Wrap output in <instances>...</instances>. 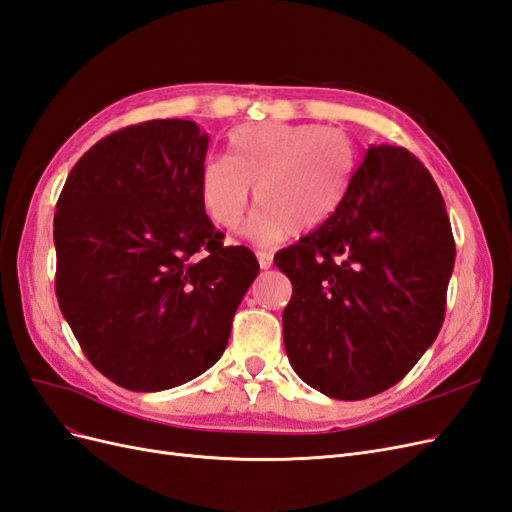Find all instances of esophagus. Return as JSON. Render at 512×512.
I'll return each mask as SVG.
<instances>
[{"label":"esophagus","instance_id":"1","mask_svg":"<svg viewBox=\"0 0 512 512\" xmlns=\"http://www.w3.org/2000/svg\"><path fill=\"white\" fill-rule=\"evenodd\" d=\"M260 269H269L273 265V254L271 252H256Z\"/></svg>","mask_w":512,"mask_h":512}]
</instances>
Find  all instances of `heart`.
Listing matches in <instances>:
<instances>
[{
	"mask_svg": "<svg viewBox=\"0 0 512 512\" xmlns=\"http://www.w3.org/2000/svg\"><path fill=\"white\" fill-rule=\"evenodd\" d=\"M352 173L350 141L337 130L301 123H247L228 136V158L200 164L198 194L207 218L235 228L250 205L258 207L245 235L273 243L294 228L309 230L331 218Z\"/></svg>",
	"mask_w": 512,
	"mask_h": 512,
	"instance_id": "b5f03b06",
	"label": "heart"
}]
</instances>
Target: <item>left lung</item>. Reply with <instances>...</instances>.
<instances>
[{
  "label": "left lung",
  "mask_w": 512,
  "mask_h": 512,
  "mask_svg": "<svg viewBox=\"0 0 512 512\" xmlns=\"http://www.w3.org/2000/svg\"><path fill=\"white\" fill-rule=\"evenodd\" d=\"M275 265L292 284L282 316L292 369L356 401L391 389L438 337L455 239L423 162L371 145L331 218Z\"/></svg>",
  "instance_id": "1"
}]
</instances>
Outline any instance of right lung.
<instances>
[{"mask_svg": "<svg viewBox=\"0 0 512 512\" xmlns=\"http://www.w3.org/2000/svg\"><path fill=\"white\" fill-rule=\"evenodd\" d=\"M207 132L151 119L74 164L57 200L55 292L100 374L128 391L173 389L218 363L260 271L200 205Z\"/></svg>", "mask_w": 512, "mask_h": 512, "instance_id": "add662e5", "label": "right lung"}]
</instances>
